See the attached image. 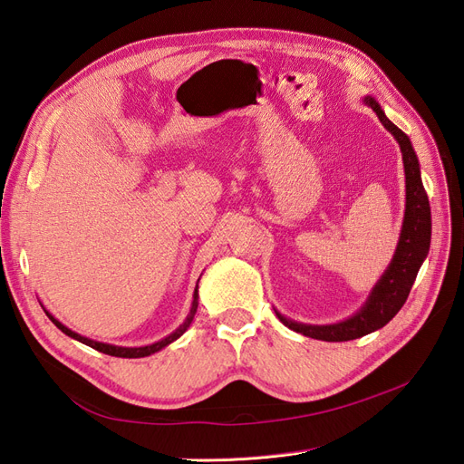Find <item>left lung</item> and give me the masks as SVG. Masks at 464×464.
<instances>
[{
	"mask_svg": "<svg viewBox=\"0 0 464 464\" xmlns=\"http://www.w3.org/2000/svg\"><path fill=\"white\" fill-rule=\"evenodd\" d=\"M363 102L375 111L379 121H382L385 125V130L391 131V135L397 139V143L401 147L406 178V208L395 256H392L383 276L377 280V285L370 292V298L362 305L360 312L341 323H333V325H305V323L292 321L276 312V317L283 321L288 329L327 343L360 339L363 334H370L377 329L385 327L387 323L399 314L406 298H409L416 275L430 251V201L422 186V178H420V164L411 139L385 116V111L375 102V98L366 96Z\"/></svg>",
	"mask_w": 464,
	"mask_h": 464,
	"instance_id": "left-lung-1",
	"label": "left lung"
}]
</instances>
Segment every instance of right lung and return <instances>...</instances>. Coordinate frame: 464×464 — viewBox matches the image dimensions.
I'll use <instances>...</instances> for the list:
<instances>
[{
	"label": "right lung",
	"instance_id": "right-lung-1",
	"mask_svg": "<svg viewBox=\"0 0 464 464\" xmlns=\"http://www.w3.org/2000/svg\"><path fill=\"white\" fill-rule=\"evenodd\" d=\"M198 298H199V294H198V288H195L189 315L186 317V321L181 323V325H179L174 333H170V334L166 336V339H162V341H159V343L147 344V346H137V348H125V346L106 344V343H98V341L87 339V336H81L79 333H75V331H72V329H67L65 325H62V323H60L58 319H55L53 315H50L46 310H44V312H46V315L52 319L53 325L58 327L62 333H65L67 336H72V339H75V341H79V343H82V344H87V346H91V348L98 350V353H104V354H110V356H118V358H145V356H150V354H154V353H159V350H162L164 346H168L170 343H174L176 339H179V336L188 331V327L191 325V321H193L195 312H198Z\"/></svg>",
	"mask_w": 464,
	"mask_h": 464
}]
</instances>
